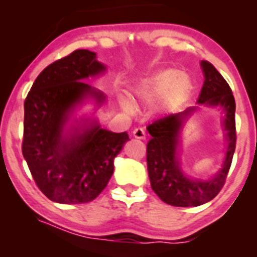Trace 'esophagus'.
I'll return each mask as SVG.
<instances>
[{"mask_svg":"<svg viewBox=\"0 0 257 257\" xmlns=\"http://www.w3.org/2000/svg\"><path fill=\"white\" fill-rule=\"evenodd\" d=\"M133 135H134L135 139H140V140H145L146 139V132L144 128H135Z\"/></svg>","mask_w":257,"mask_h":257,"instance_id":"1","label":"esophagus"}]
</instances>
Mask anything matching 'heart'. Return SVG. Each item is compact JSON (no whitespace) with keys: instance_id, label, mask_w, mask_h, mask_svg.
<instances>
[{"instance_id":"heart-1","label":"heart","mask_w":257,"mask_h":257,"mask_svg":"<svg viewBox=\"0 0 257 257\" xmlns=\"http://www.w3.org/2000/svg\"><path fill=\"white\" fill-rule=\"evenodd\" d=\"M172 89L175 95H182L188 89V81L185 75L175 69L162 70L151 77H147L129 88L132 99L143 104H152ZM125 110H131L132 105L126 99L120 100Z\"/></svg>"}]
</instances>
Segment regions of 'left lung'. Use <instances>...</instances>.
I'll use <instances>...</instances> for the list:
<instances>
[{"mask_svg": "<svg viewBox=\"0 0 257 257\" xmlns=\"http://www.w3.org/2000/svg\"><path fill=\"white\" fill-rule=\"evenodd\" d=\"M200 66L205 79L197 102L225 111L222 124L227 139L226 157L222 169L208 181L188 178L181 170L176 152L179 134L187 117L198 108L196 106L159 118L147 126L152 137L146 150L151 187L164 203L173 206H198L215 198L225 185L235 150V101L231 88L213 64L203 60Z\"/></svg>", "mask_w": 257, "mask_h": 257, "instance_id": "obj_1", "label": "left lung"}]
</instances>
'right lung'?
I'll return each instance as SVG.
<instances>
[{
    "mask_svg": "<svg viewBox=\"0 0 257 257\" xmlns=\"http://www.w3.org/2000/svg\"><path fill=\"white\" fill-rule=\"evenodd\" d=\"M106 67L88 49H77L48 65L38 75L24 102V156L37 187L61 204L95 199L113 174V159L129 140L96 120L81 119L64 134L70 114L88 96L105 101L101 91L82 82Z\"/></svg>",
    "mask_w": 257,
    "mask_h": 257,
    "instance_id": "add662e5",
    "label": "right lung"
}]
</instances>
